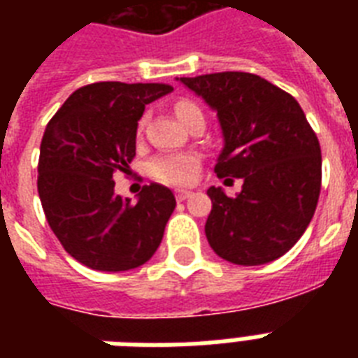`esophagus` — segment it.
<instances>
[{
	"instance_id": "34e87169",
	"label": "esophagus",
	"mask_w": 358,
	"mask_h": 358,
	"mask_svg": "<svg viewBox=\"0 0 358 358\" xmlns=\"http://www.w3.org/2000/svg\"><path fill=\"white\" fill-rule=\"evenodd\" d=\"M191 195H193L191 191H187V189H178V191H176V201L182 202V201H185V199H189Z\"/></svg>"
}]
</instances>
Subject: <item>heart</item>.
Instances as JSON below:
<instances>
[{
	"label": "heart",
	"mask_w": 358,
	"mask_h": 358,
	"mask_svg": "<svg viewBox=\"0 0 358 358\" xmlns=\"http://www.w3.org/2000/svg\"><path fill=\"white\" fill-rule=\"evenodd\" d=\"M178 119L184 124L189 122L193 117L202 115L201 108L189 100H180L174 108ZM201 171V157L196 154H163L150 162V174L156 180L169 185H187L199 176Z\"/></svg>",
	"instance_id": "obj_1"
}]
</instances>
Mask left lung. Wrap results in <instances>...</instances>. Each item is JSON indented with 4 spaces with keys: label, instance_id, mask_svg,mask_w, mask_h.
I'll return each instance as SVG.
<instances>
[{
    "label": "left lung",
    "instance_id": "1",
    "mask_svg": "<svg viewBox=\"0 0 358 358\" xmlns=\"http://www.w3.org/2000/svg\"><path fill=\"white\" fill-rule=\"evenodd\" d=\"M219 115L224 148L219 178H243L230 199L210 187L208 243L224 260L260 266L280 258L303 236L322 189V148L303 109L267 80L249 72L180 78Z\"/></svg>",
    "mask_w": 358,
    "mask_h": 358
}]
</instances>
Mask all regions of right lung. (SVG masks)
Here are the masks:
<instances>
[{
	"label": "right lung",
	"instance_id": "right-lung-1",
	"mask_svg": "<svg viewBox=\"0 0 358 358\" xmlns=\"http://www.w3.org/2000/svg\"><path fill=\"white\" fill-rule=\"evenodd\" d=\"M167 83L100 81L74 91L48 122L38 196L64 250L98 271H128L152 258L174 212L173 191L145 185L137 204L115 195V174L135 157L137 122Z\"/></svg>",
	"mask_w": 358,
	"mask_h": 358
}]
</instances>
